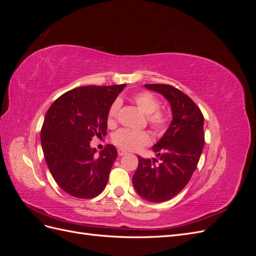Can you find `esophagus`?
Returning <instances> with one entry per match:
<instances>
[{
	"mask_svg": "<svg viewBox=\"0 0 256 256\" xmlns=\"http://www.w3.org/2000/svg\"><path fill=\"white\" fill-rule=\"evenodd\" d=\"M118 156H124V154H127V152L122 150V148H118Z\"/></svg>",
	"mask_w": 256,
	"mask_h": 256,
	"instance_id": "obj_1",
	"label": "esophagus"
}]
</instances>
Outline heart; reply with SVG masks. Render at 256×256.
Masks as SVG:
<instances>
[{
  "mask_svg": "<svg viewBox=\"0 0 256 256\" xmlns=\"http://www.w3.org/2000/svg\"><path fill=\"white\" fill-rule=\"evenodd\" d=\"M134 102L143 113L146 114L147 122L154 134L164 132L168 125V115L159 110V100L148 92H140L132 96ZM120 110V102H114L108 112V122L114 124ZM113 143L122 150H138L150 143V136L145 130L120 129L112 136Z\"/></svg>",
  "mask_w": 256,
  "mask_h": 256,
  "instance_id": "1",
  "label": "heart"
}]
</instances>
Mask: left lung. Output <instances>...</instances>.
<instances>
[{
  "label": "left lung",
  "instance_id": "left-lung-1",
  "mask_svg": "<svg viewBox=\"0 0 256 256\" xmlns=\"http://www.w3.org/2000/svg\"><path fill=\"white\" fill-rule=\"evenodd\" d=\"M171 104L173 120L152 147L158 159L140 156L132 184L138 196L154 203L171 200L196 171L204 147V116L193 100L168 84H145Z\"/></svg>",
  "mask_w": 256,
  "mask_h": 256
}]
</instances>
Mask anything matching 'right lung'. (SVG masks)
I'll return each instance as SVG.
<instances>
[{"instance_id":"1","label":"right lung","mask_w":256,"mask_h":256,"mask_svg":"<svg viewBox=\"0 0 256 256\" xmlns=\"http://www.w3.org/2000/svg\"><path fill=\"white\" fill-rule=\"evenodd\" d=\"M126 84L88 85L69 90L44 116L40 140L50 173L58 187L78 198H92L106 188L116 148L108 144L96 154L92 136H106L108 112Z\"/></svg>"}]
</instances>
